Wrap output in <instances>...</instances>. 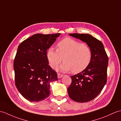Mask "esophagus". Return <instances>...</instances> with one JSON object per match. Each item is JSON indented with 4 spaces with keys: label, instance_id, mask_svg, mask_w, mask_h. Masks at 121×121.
Returning <instances> with one entry per match:
<instances>
[{
    "label": "esophagus",
    "instance_id": "esophagus-1",
    "mask_svg": "<svg viewBox=\"0 0 121 121\" xmlns=\"http://www.w3.org/2000/svg\"><path fill=\"white\" fill-rule=\"evenodd\" d=\"M63 76V75L61 74H58V78H61Z\"/></svg>",
    "mask_w": 121,
    "mask_h": 121
}]
</instances>
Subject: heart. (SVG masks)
<instances>
[{
    "mask_svg": "<svg viewBox=\"0 0 121 121\" xmlns=\"http://www.w3.org/2000/svg\"><path fill=\"white\" fill-rule=\"evenodd\" d=\"M47 59L50 66L56 69L63 60L59 69L63 72L72 71L79 73L88 67L92 59V52L87 45L76 39L66 38L57 45V50L50 47L48 49Z\"/></svg>",
    "mask_w": 121,
    "mask_h": 121,
    "instance_id": "1",
    "label": "heart"
}]
</instances>
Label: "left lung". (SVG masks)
Masks as SVG:
<instances>
[{
  "label": "left lung",
  "instance_id": "1",
  "mask_svg": "<svg viewBox=\"0 0 121 121\" xmlns=\"http://www.w3.org/2000/svg\"><path fill=\"white\" fill-rule=\"evenodd\" d=\"M69 35L86 42L92 52L89 66L82 72L71 76L72 83L67 89L72 99L79 103L88 102L100 93L107 82L108 57L102 42L91 35L79 33Z\"/></svg>",
  "mask_w": 121,
  "mask_h": 121
}]
</instances>
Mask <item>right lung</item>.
Masks as SVG:
<instances>
[{"instance_id": "1", "label": "right lung", "mask_w": 121, "mask_h": 121, "mask_svg": "<svg viewBox=\"0 0 121 121\" xmlns=\"http://www.w3.org/2000/svg\"><path fill=\"white\" fill-rule=\"evenodd\" d=\"M60 33L35 34L22 42L14 60L15 83L22 95L30 102H39L50 94V83L57 74L48 65L47 50Z\"/></svg>"}]
</instances>
